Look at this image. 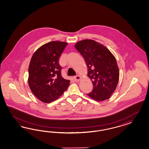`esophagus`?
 I'll return each mask as SVG.
<instances>
[{
  "mask_svg": "<svg viewBox=\"0 0 149 149\" xmlns=\"http://www.w3.org/2000/svg\"><path fill=\"white\" fill-rule=\"evenodd\" d=\"M81 77L79 76V75H77V76L74 77V80L75 81H77V82L80 81L81 80Z\"/></svg>",
  "mask_w": 149,
  "mask_h": 149,
  "instance_id": "obj_1",
  "label": "esophagus"
}]
</instances>
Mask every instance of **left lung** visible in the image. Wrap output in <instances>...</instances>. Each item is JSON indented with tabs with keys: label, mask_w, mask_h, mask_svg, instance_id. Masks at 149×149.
<instances>
[{
	"label": "left lung",
	"mask_w": 149,
	"mask_h": 149,
	"mask_svg": "<svg viewBox=\"0 0 149 149\" xmlns=\"http://www.w3.org/2000/svg\"><path fill=\"white\" fill-rule=\"evenodd\" d=\"M75 47L82 56L93 89L87 95L98 102L109 99L116 88L120 77L115 57L104 45L91 39L77 42Z\"/></svg>",
	"instance_id": "obj_1"
}]
</instances>
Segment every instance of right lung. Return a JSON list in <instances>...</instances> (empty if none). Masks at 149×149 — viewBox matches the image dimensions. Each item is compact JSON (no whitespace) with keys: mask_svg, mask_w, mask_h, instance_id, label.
Listing matches in <instances>:
<instances>
[{"mask_svg":"<svg viewBox=\"0 0 149 149\" xmlns=\"http://www.w3.org/2000/svg\"><path fill=\"white\" fill-rule=\"evenodd\" d=\"M68 43L52 41L42 45L32 56L28 79L36 98L45 103L58 99L68 89L70 80L61 75L59 58Z\"/></svg>","mask_w":149,"mask_h":149,"instance_id":"add662e5","label":"right lung"}]
</instances>
